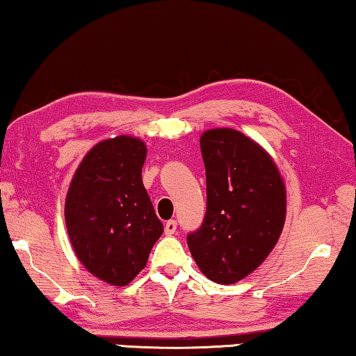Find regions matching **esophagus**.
Returning <instances> with one entry per match:
<instances>
[{"mask_svg": "<svg viewBox=\"0 0 356 356\" xmlns=\"http://www.w3.org/2000/svg\"><path fill=\"white\" fill-rule=\"evenodd\" d=\"M175 232H177V220H168L165 223V235L172 236Z\"/></svg>", "mask_w": 356, "mask_h": 356, "instance_id": "34e87169", "label": "esophagus"}]
</instances>
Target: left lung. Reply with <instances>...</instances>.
<instances>
[{"instance_id": "obj_1", "label": "left lung", "mask_w": 356, "mask_h": 356, "mask_svg": "<svg viewBox=\"0 0 356 356\" xmlns=\"http://www.w3.org/2000/svg\"><path fill=\"white\" fill-rule=\"evenodd\" d=\"M207 212L188 235L199 270L217 284H235L259 267L279 241L286 216L284 178L256 140L232 128L201 136Z\"/></svg>"}]
</instances>
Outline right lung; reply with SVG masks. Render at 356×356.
<instances>
[{
	"mask_svg": "<svg viewBox=\"0 0 356 356\" xmlns=\"http://www.w3.org/2000/svg\"><path fill=\"white\" fill-rule=\"evenodd\" d=\"M145 155V143L134 136L100 140L66 194L65 220L77 259L113 286L128 285L144 269L163 233L140 177Z\"/></svg>",
	"mask_w": 356,
	"mask_h": 356,
	"instance_id": "1",
	"label": "right lung"
}]
</instances>
